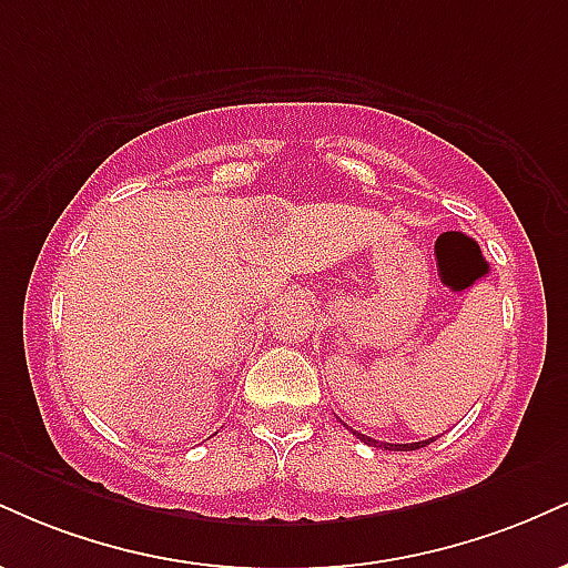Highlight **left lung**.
Here are the masks:
<instances>
[{
	"mask_svg": "<svg viewBox=\"0 0 568 568\" xmlns=\"http://www.w3.org/2000/svg\"><path fill=\"white\" fill-rule=\"evenodd\" d=\"M352 435H355V438H361L363 443H366V446L384 448V452H416V448H422V446H429V443H433V438H429V440H419V443H384V440L368 438V435L357 433V429H352Z\"/></svg>",
	"mask_w": 568,
	"mask_h": 568,
	"instance_id": "left-lung-1",
	"label": "left lung"
}]
</instances>
